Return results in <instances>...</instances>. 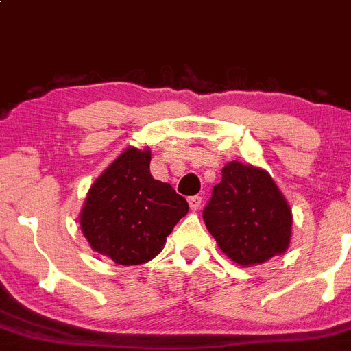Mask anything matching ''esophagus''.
I'll list each match as a JSON object with an SVG mask.
<instances>
[{
    "label": "esophagus",
    "mask_w": 351,
    "mask_h": 351,
    "mask_svg": "<svg viewBox=\"0 0 351 351\" xmlns=\"http://www.w3.org/2000/svg\"><path fill=\"white\" fill-rule=\"evenodd\" d=\"M201 202H202V197L201 196H191L189 197V206L193 211H197V209L201 208Z\"/></svg>",
    "instance_id": "1"
}]
</instances>
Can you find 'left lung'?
Wrapping results in <instances>:
<instances>
[{
    "mask_svg": "<svg viewBox=\"0 0 351 351\" xmlns=\"http://www.w3.org/2000/svg\"><path fill=\"white\" fill-rule=\"evenodd\" d=\"M206 228L238 265H255L284 254L292 215L272 177L254 165L230 162L202 211Z\"/></svg>",
    "mask_w": 351,
    "mask_h": 351,
    "instance_id": "obj_1",
    "label": "left lung"
}]
</instances>
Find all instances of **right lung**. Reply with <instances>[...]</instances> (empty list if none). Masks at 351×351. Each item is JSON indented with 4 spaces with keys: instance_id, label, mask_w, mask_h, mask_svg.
Here are the masks:
<instances>
[{
    "instance_id": "right-lung-1",
    "label": "right lung",
    "mask_w": 351,
    "mask_h": 351,
    "mask_svg": "<svg viewBox=\"0 0 351 351\" xmlns=\"http://www.w3.org/2000/svg\"><path fill=\"white\" fill-rule=\"evenodd\" d=\"M189 204L150 174V150L126 149L89 189L81 230L97 254L120 265L149 262Z\"/></svg>"
}]
</instances>
